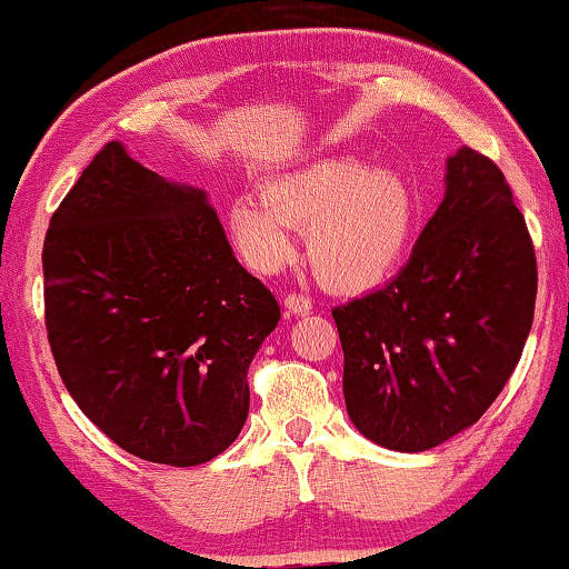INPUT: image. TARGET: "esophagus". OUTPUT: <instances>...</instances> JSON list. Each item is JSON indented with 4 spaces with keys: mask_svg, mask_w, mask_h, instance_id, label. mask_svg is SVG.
I'll list each match as a JSON object with an SVG mask.
<instances>
[{
    "mask_svg": "<svg viewBox=\"0 0 569 569\" xmlns=\"http://www.w3.org/2000/svg\"><path fill=\"white\" fill-rule=\"evenodd\" d=\"M283 305H286V310H289L291 315H305V312L312 310V299L307 297V293H299V291L286 293Z\"/></svg>",
    "mask_w": 569,
    "mask_h": 569,
    "instance_id": "34e87169",
    "label": "esophagus"
}]
</instances>
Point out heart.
<instances>
[{"instance_id":"obj_1","label":"heart","mask_w":569,"mask_h":569,"mask_svg":"<svg viewBox=\"0 0 569 569\" xmlns=\"http://www.w3.org/2000/svg\"><path fill=\"white\" fill-rule=\"evenodd\" d=\"M291 224H307V257L328 283L358 289L400 262L413 236L416 193L397 169L326 156L264 182L262 198L230 203L232 241L259 272L283 270L297 254Z\"/></svg>"}]
</instances>
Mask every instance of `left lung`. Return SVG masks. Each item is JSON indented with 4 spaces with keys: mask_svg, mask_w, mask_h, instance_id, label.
Here are the masks:
<instances>
[{
    "mask_svg": "<svg viewBox=\"0 0 569 569\" xmlns=\"http://www.w3.org/2000/svg\"><path fill=\"white\" fill-rule=\"evenodd\" d=\"M448 190L387 286L333 307L345 400L368 440L421 453L480 421L522 358L536 246L488 156L448 161Z\"/></svg>",
    "mask_w": 569,
    "mask_h": 569,
    "instance_id": "left-lung-1",
    "label": "left lung"
}]
</instances>
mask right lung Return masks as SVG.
Listing matches in <instances>:
<instances>
[{
  "label": "right lung",
  "instance_id": "add662e5",
  "mask_svg": "<svg viewBox=\"0 0 569 569\" xmlns=\"http://www.w3.org/2000/svg\"><path fill=\"white\" fill-rule=\"evenodd\" d=\"M42 264L54 366L102 435L169 467L230 448L280 307L201 190L108 142L54 209Z\"/></svg>",
  "mask_w": 569,
  "mask_h": 569
}]
</instances>
